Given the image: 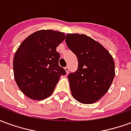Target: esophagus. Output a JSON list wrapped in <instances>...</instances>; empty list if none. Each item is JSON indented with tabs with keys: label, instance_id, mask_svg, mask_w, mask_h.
<instances>
[{
	"label": "esophagus",
	"instance_id": "obj_1",
	"mask_svg": "<svg viewBox=\"0 0 131 131\" xmlns=\"http://www.w3.org/2000/svg\"><path fill=\"white\" fill-rule=\"evenodd\" d=\"M64 69H65V71H66V72H67V74H68V73H69V68L68 66L65 67H64Z\"/></svg>",
	"mask_w": 131,
	"mask_h": 131
}]
</instances>
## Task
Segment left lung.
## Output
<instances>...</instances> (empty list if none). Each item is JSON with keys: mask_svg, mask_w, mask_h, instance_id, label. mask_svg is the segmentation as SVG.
<instances>
[{"mask_svg": "<svg viewBox=\"0 0 131 131\" xmlns=\"http://www.w3.org/2000/svg\"><path fill=\"white\" fill-rule=\"evenodd\" d=\"M67 46L76 54L78 69L68 75L71 95L83 104L98 101L110 89L114 76V62L98 42L84 34H68Z\"/></svg>", "mask_w": 131, "mask_h": 131, "instance_id": "obj_1", "label": "left lung"}]
</instances>
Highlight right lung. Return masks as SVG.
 Here are the masks:
<instances>
[{"label": "right lung", "mask_w": 131, "mask_h": 131, "mask_svg": "<svg viewBox=\"0 0 131 131\" xmlns=\"http://www.w3.org/2000/svg\"><path fill=\"white\" fill-rule=\"evenodd\" d=\"M64 38L62 32L40 30L20 44L13 60V71L19 88L26 96L36 100L48 97L60 77L65 75L56 50Z\"/></svg>", "instance_id": "add662e5"}]
</instances>
